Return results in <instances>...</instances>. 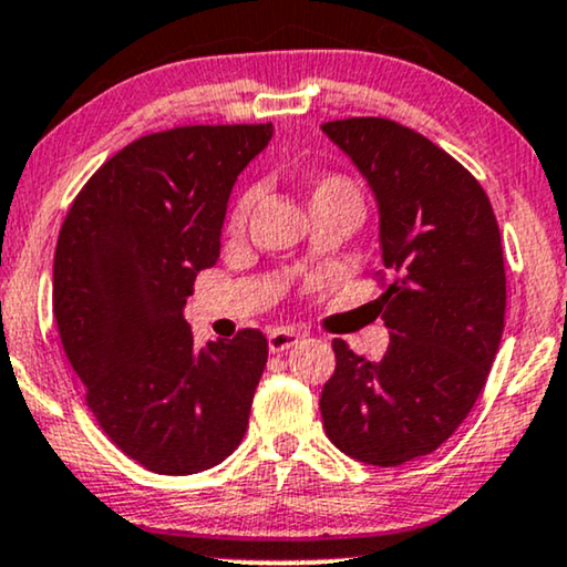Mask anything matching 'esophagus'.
I'll return each instance as SVG.
<instances>
[{"instance_id":"34e87169","label":"esophagus","mask_w":567,"mask_h":567,"mask_svg":"<svg viewBox=\"0 0 567 567\" xmlns=\"http://www.w3.org/2000/svg\"><path fill=\"white\" fill-rule=\"evenodd\" d=\"M300 339H303V334H300V331H296V329H285V327L271 329L269 331V352L290 350V347H296Z\"/></svg>"}]
</instances>
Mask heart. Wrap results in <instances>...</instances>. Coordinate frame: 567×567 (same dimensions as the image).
<instances>
[{
  "label": "heart",
  "mask_w": 567,
  "mask_h": 567,
  "mask_svg": "<svg viewBox=\"0 0 567 567\" xmlns=\"http://www.w3.org/2000/svg\"><path fill=\"white\" fill-rule=\"evenodd\" d=\"M329 194H354V196H358L354 186L342 176H323V178L316 181L313 188H311V199H319V196H329ZM248 207H251V194H246L244 199H240L236 205V209H233V215H230V228L233 230H238L240 225H244L246 215H248Z\"/></svg>",
  "instance_id": "b5f03b06"
}]
</instances>
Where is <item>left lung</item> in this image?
I'll list each match as a JSON object with an SVG mask.
<instances>
[{
  "label": "left lung",
  "instance_id": "obj_1",
  "mask_svg": "<svg viewBox=\"0 0 567 567\" xmlns=\"http://www.w3.org/2000/svg\"><path fill=\"white\" fill-rule=\"evenodd\" d=\"M379 207V248L394 282L381 292V362L334 339L323 383L329 441L350 458L399 466L433 454L472 412L503 337L501 230L485 188L449 153L389 118L329 121Z\"/></svg>",
  "mask_w": 567,
  "mask_h": 567
}]
</instances>
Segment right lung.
I'll return each instance as SVG.
<instances>
[{
	"label": "right lung",
	"mask_w": 567,
	"mask_h": 567,
	"mask_svg": "<svg viewBox=\"0 0 567 567\" xmlns=\"http://www.w3.org/2000/svg\"><path fill=\"white\" fill-rule=\"evenodd\" d=\"M271 124L178 126L134 140L72 202L54 254V319L87 406L126 456L157 474H196L248 427L267 337L194 344L186 296L220 259L240 171Z\"/></svg>",
	"instance_id": "right-lung-1"
}]
</instances>
